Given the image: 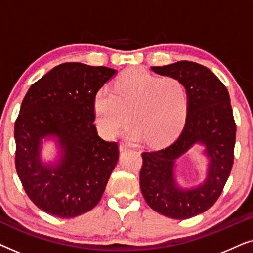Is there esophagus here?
Wrapping results in <instances>:
<instances>
[{"mask_svg":"<svg viewBox=\"0 0 253 253\" xmlns=\"http://www.w3.org/2000/svg\"><path fill=\"white\" fill-rule=\"evenodd\" d=\"M126 150H129V146H127L126 143H121L120 144V151L121 152H124V151H126Z\"/></svg>","mask_w":253,"mask_h":253,"instance_id":"obj_1","label":"esophagus"}]
</instances>
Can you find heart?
Instances as JSON below:
<instances>
[{"label":"heart","instance_id":"b5f03b06","mask_svg":"<svg viewBox=\"0 0 253 253\" xmlns=\"http://www.w3.org/2000/svg\"><path fill=\"white\" fill-rule=\"evenodd\" d=\"M93 107L95 123L105 137H115L131 114L134 123L124 131V137L164 145L184 126L189 95L177 78H160L141 68H131L116 79L114 91L103 87L95 93Z\"/></svg>","mask_w":253,"mask_h":253}]
</instances>
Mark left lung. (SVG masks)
<instances>
[{
  "mask_svg": "<svg viewBox=\"0 0 253 253\" xmlns=\"http://www.w3.org/2000/svg\"><path fill=\"white\" fill-rule=\"evenodd\" d=\"M151 69L184 84L189 110L183 131L174 143L141 154L140 190L155 212L171 219H190L214 205L230 175L236 140L230 96L210 69L195 62L179 61ZM197 143L204 147L208 159L207 177L197 187L182 188L175 181V161Z\"/></svg>",
  "mask_w": 253,
  "mask_h": 253,
  "instance_id": "1",
  "label": "left lung"
}]
</instances>
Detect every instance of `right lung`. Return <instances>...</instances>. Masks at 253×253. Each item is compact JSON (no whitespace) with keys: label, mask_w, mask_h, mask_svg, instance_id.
Segmentation results:
<instances>
[{"label":"right lung","mask_w":253,"mask_h":253,"mask_svg":"<svg viewBox=\"0 0 253 253\" xmlns=\"http://www.w3.org/2000/svg\"><path fill=\"white\" fill-rule=\"evenodd\" d=\"M117 74L106 67L70 62L31 86L15 123L17 174L30 199L50 215L70 219L100 202L119 161V145L100 138L94 126L95 93ZM51 139L58 159L41 151Z\"/></svg>","instance_id":"1"}]
</instances>
